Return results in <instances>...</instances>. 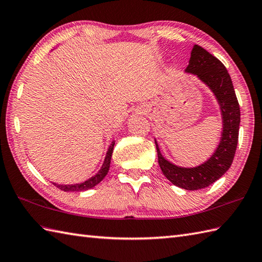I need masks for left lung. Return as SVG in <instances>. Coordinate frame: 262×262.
I'll return each instance as SVG.
<instances>
[{
	"instance_id": "obj_1",
	"label": "left lung",
	"mask_w": 262,
	"mask_h": 262,
	"mask_svg": "<svg viewBox=\"0 0 262 262\" xmlns=\"http://www.w3.org/2000/svg\"><path fill=\"white\" fill-rule=\"evenodd\" d=\"M186 73L196 75L203 83L210 87L216 97L223 120L221 141L214 154L204 164L193 168L171 164L162 157L156 140L155 143L160 169L166 178L180 188L197 190L216 182L231 167L239 140L240 106L225 66L201 46L195 45L191 49Z\"/></svg>"
}]
</instances>
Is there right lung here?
<instances>
[{
	"mask_svg": "<svg viewBox=\"0 0 262 262\" xmlns=\"http://www.w3.org/2000/svg\"><path fill=\"white\" fill-rule=\"evenodd\" d=\"M114 144H115V141H112L111 146L108 147V150H107L106 156H105V159H104V162H103V165L101 167V169L98 170L96 175H94L93 177H91L90 179L85 180L84 183H80V184L58 185V184L54 183V185L56 186V187H58L63 191H83V190H87V189H91L93 187H95V186L98 183H101L103 178L107 175L108 169H110V164H111V157H112V154H113Z\"/></svg>",
	"mask_w": 262,
	"mask_h": 262,
	"instance_id": "add662e5",
	"label": "right lung"
}]
</instances>
